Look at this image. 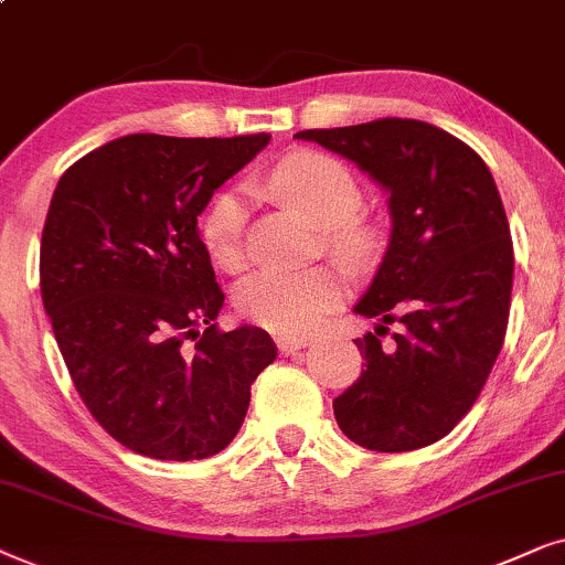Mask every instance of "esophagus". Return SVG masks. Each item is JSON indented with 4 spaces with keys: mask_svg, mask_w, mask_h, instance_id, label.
<instances>
[{
    "mask_svg": "<svg viewBox=\"0 0 565 565\" xmlns=\"http://www.w3.org/2000/svg\"><path fill=\"white\" fill-rule=\"evenodd\" d=\"M276 345H278V351L284 353V356H295L297 351L307 349L310 341H305V338H276Z\"/></svg>",
    "mask_w": 565,
    "mask_h": 565,
    "instance_id": "esophagus-1",
    "label": "esophagus"
}]
</instances>
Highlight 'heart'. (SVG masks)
I'll use <instances>...</instances> for the list:
<instances>
[{"label": "heart", "mask_w": 565, "mask_h": 565, "mask_svg": "<svg viewBox=\"0 0 565 565\" xmlns=\"http://www.w3.org/2000/svg\"><path fill=\"white\" fill-rule=\"evenodd\" d=\"M274 193L322 227L326 245L349 266H364L377 247V232L361 222V188L335 157L297 152L270 170ZM201 239L227 270L247 263L245 199L237 188L214 195L201 216ZM343 302V276L333 266L305 270L266 268L237 289V310L253 326L281 338H302L318 330Z\"/></svg>", "instance_id": "1"}]
</instances>
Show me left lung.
Instances as JSON below:
<instances>
[{
  "instance_id": "left-lung-1",
  "label": "left lung",
  "mask_w": 565,
  "mask_h": 565,
  "mask_svg": "<svg viewBox=\"0 0 565 565\" xmlns=\"http://www.w3.org/2000/svg\"><path fill=\"white\" fill-rule=\"evenodd\" d=\"M295 137L356 162L390 193L385 258L353 307L380 326L353 341L364 370L333 401L338 426L374 452L434 445L468 416L507 335L514 247L491 170L465 141L413 118Z\"/></svg>"
}]
</instances>
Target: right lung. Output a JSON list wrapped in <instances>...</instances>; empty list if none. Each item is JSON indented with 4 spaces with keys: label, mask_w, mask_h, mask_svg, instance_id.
<instances>
[{
    "label": "right lung",
    "mask_w": 565,
    "mask_h": 565,
    "mask_svg": "<svg viewBox=\"0 0 565 565\" xmlns=\"http://www.w3.org/2000/svg\"><path fill=\"white\" fill-rule=\"evenodd\" d=\"M268 141L129 134L58 180L41 237L43 307L87 411L131 452H222L276 359L266 330L216 328L224 295L199 237L216 188Z\"/></svg>",
    "instance_id": "obj_1"
}]
</instances>
